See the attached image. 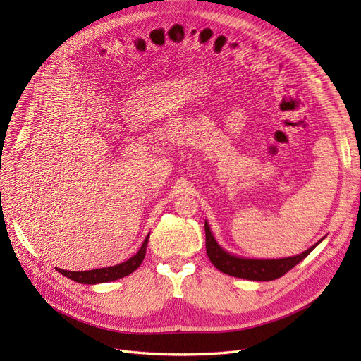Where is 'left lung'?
<instances>
[{
  "label": "left lung",
  "mask_w": 361,
  "mask_h": 361,
  "mask_svg": "<svg viewBox=\"0 0 361 361\" xmlns=\"http://www.w3.org/2000/svg\"><path fill=\"white\" fill-rule=\"evenodd\" d=\"M204 232H206V253L212 265L220 269L224 274H228L238 279L245 280H256V281H269L276 280L281 276H285L289 269L295 265H298L302 259L307 257L312 250L318 245H313L304 253L292 256V257H283V259H245L238 257L223 250L211 232L207 221L204 223Z\"/></svg>",
  "instance_id": "1"
}]
</instances>
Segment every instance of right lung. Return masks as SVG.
I'll use <instances>...</instances> for the list:
<instances>
[{
  "mask_svg": "<svg viewBox=\"0 0 361 361\" xmlns=\"http://www.w3.org/2000/svg\"><path fill=\"white\" fill-rule=\"evenodd\" d=\"M149 243V235L146 236L143 245L138 250V253L134 255L126 262H122V264L114 265V267H108V268H97V269H90V271H66V269H60L57 271L64 277H68L73 281L82 283V285H96V283H106V281H114L122 277L129 276L130 272H134L143 262L146 256V248Z\"/></svg>",
  "mask_w": 361,
  "mask_h": 361,
  "instance_id": "1",
  "label": "right lung"
}]
</instances>
